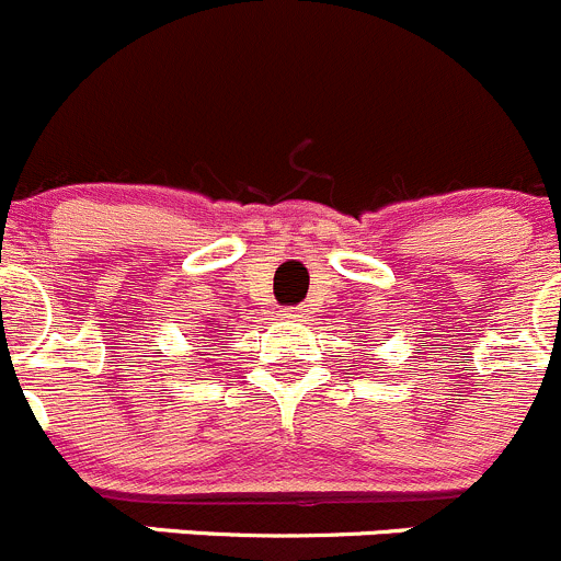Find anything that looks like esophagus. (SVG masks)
I'll use <instances>...</instances> for the list:
<instances>
[{
  "instance_id": "34e87169",
  "label": "esophagus",
  "mask_w": 561,
  "mask_h": 561,
  "mask_svg": "<svg viewBox=\"0 0 561 561\" xmlns=\"http://www.w3.org/2000/svg\"><path fill=\"white\" fill-rule=\"evenodd\" d=\"M285 318L287 321H305L307 310L305 307H290V310H285Z\"/></svg>"
}]
</instances>
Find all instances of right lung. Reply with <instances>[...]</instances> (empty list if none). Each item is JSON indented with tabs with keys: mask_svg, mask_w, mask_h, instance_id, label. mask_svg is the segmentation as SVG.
<instances>
[{
	"mask_svg": "<svg viewBox=\"0 0 561 561\" xmlns=\"http://www.w3.org/2000/svg\"><path fill=\"white\" fill-rule=\"evenodd\" d=\"M207 329H209V332H224L221 327H213V321H207Z\"/></svg>",
	"mask_w": 561,
	"mask_h": 561,
	"instance_id": "1",
	"label": "right lung"
}]
</instances>
